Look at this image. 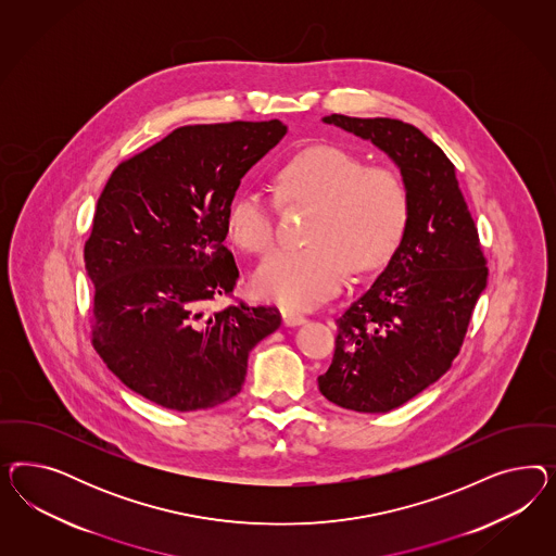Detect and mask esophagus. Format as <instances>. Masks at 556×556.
Here are the masks:
<instances>
[{"mask_svg": "<svg viewBox=\"0 0 556 556\" xmlns=\"http://www.w3.org/2000/svg\"><path fill=\"white\" fill-rule=\"evenodd\" d=\"M281 318L286 326H300L305 321V316L298 314V312H291V309H281Z\"/></svg>", "mask_w": 556, "mask_h": 556, "instance_id": "34e87169", "label": "esophagus"}]
</instances>
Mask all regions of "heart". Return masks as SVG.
<instances>
[{"label": "heart", "instance_id": "heart-1", "mask_svg": "<svg viewBox=\"0 0 556 556\" xmlns=\"http://www.w3.org/2000/svg\"><path fill=\"white\" fill-rule=\"evenodd\" d=\"M287 203L314 205L305 249H281L254 270V291L289 309H309L334 295L354 273L381 269L404 240L412 202L395 168L367 165L354 152L312 144L291 154L275 175ZM226 228L247 253H267L275 205L258 189L236 195Z\"/></svg>", "mask_w": 556, "mask_h": 556}]
</instances>
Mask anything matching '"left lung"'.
I'll list each match as a JSON object with an SVG mask.
<instances>
[{
    "label": "left lung",
    "instance_id": "8db88e82",
    "mask_svg": "<svg viewBox=\"0 0 556 556\" xmlns=\"http://www.w3.org/2000/svg\"><path fill=\"white\" fill-rule=\"evenodd\" d=\"M324 122L388 152L409 189L404 240L338 318L334 358L318 377L332 404L386 414L451 369L488 286V258L455 165L428 136L402 119L332 114Z\"/></svg>",
    "mask_w": 556,
    "mask_h": 556
}]
</instances>
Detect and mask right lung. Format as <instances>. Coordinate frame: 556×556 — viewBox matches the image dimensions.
<instances>
[{"label": "right lung", "mask_w": 556, "mask_h": 556, "mask_svg": "<svg viewBox=\"0 0 556 556\" xmlns=\"http://www.w3.org/2000/svg\"><path fill=\"white\" fill-rule=\"evenodd\" d=\"M286 132L279 119L181 126L119 163L101 191L84 249L91 344L152 404L193 412L232 400L249 353L281 326L277 307L212 303L238 281L224 247L236 189Z\"/></svg>", "instance_id": "obj_1"}]
</instances>
